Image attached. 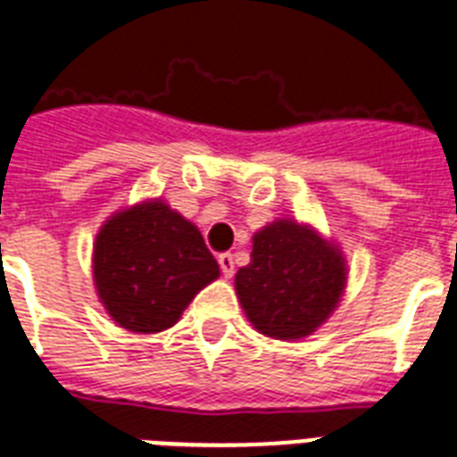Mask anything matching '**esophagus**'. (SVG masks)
<instances>
[{"label": "esophagus", "mask_w": 457, "mask_h": 457, "mask_svg": "<svg viewBox=\"0 0 457 457\" xmlns=\"http://www.w3.org/2000/svg\"><path fill=\"white\" fill-rule=\"evenodd\" d=\"M218 263H220V270L225 278H232V275H235V256H232V253H220V256H218Z\"/></svg>", "instance_id": "obj_1"}]
</instances>
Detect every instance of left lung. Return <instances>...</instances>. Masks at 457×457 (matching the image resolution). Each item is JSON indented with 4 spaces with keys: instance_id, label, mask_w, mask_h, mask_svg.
<instances>
[{
    "instance_id": "8db88e82",
    "label": "left lung",
    "mask_w": 457,
    "mask_h": 457,
    "mask_svg": "<svg viewBox=\"0 0 457 457\" xmlns=\"http://www.w3.org/2000/svg\"><path fill=\"white\" fill-rule=\"evenodd\" d=\"M346 285L344 258L334 244L294 220L256 232L251 263L235 278L246 318L261 334L301 339L337 308Z\"/></svg>"
}]
</instances>
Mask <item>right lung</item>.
<instances>
[{
  "label": "right lung",
  "instance_id": "1",
  "mask_svg": "<svg viewBox=\"0 0 457 457\" xmlns=\"http://www.w3.org/2000/svg\"><path fill=\"white\" fill-rule=\"evenodd\" d=\"M220 275L192 222L163 201H145L104 222L95 285L104 308L130 332H163Z\"/></svg>",
  "mask_w": 457,
  "mask_h": 457
}]
</instances>
